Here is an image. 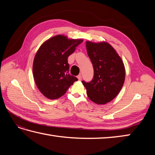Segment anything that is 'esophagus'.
Wrapping results in <instances>:
<instances>
[{
	"mask_svg": "<svg viewBox=\"0 0 155 155\" xmlns=\"http://www.w3.org/2000/svg\"><path fill=\"white\" fill-rule=\"evenodd\" d=\"M77 78H78V79L79 80V81H81L82 80V75L81 74H79L77 77Z\"/></svg>",
	"mask_w": 155,
	"mask_h": 155,
	"instance_id": "1",
	"label": "esophagus"
}]
</instances>
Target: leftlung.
<instances>
[{"label": "left lung", "mask_w": 155, "mask_h": 155, "mask_svg": "<svg viewBox=\"0 0 155 155\" xmlns=\"http://www.w3.org/2000/svg\"><path fill=\"white\" fill-rule=\"evenodd\" d=\"M87 53L94 69L90 82L82 81L88 98L94 103L104 104L119 93L125 79L123 62L116 51L107 42H86Z\"/></svg>", "instance_id": "obj_1"}]
</instances>
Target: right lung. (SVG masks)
<instances>
[{
	"label": "right lung",
	"instance_id": "add662e5",
	"mask_svg": "<svg viewBox=\"0 0 155 155\" xmlns=\"http://www.w3.org/2000/svg\"><path fill=\"white\" fill-rule=\"evenodd\" d=\"M83 41L57 35L39 48L34 59L32 72L39 91L49 99L60 98L78 81L69 74L68 57Z\"/></svg>",
	"mask_w": 155,
	"mask_h": 155
}]
</instances>
